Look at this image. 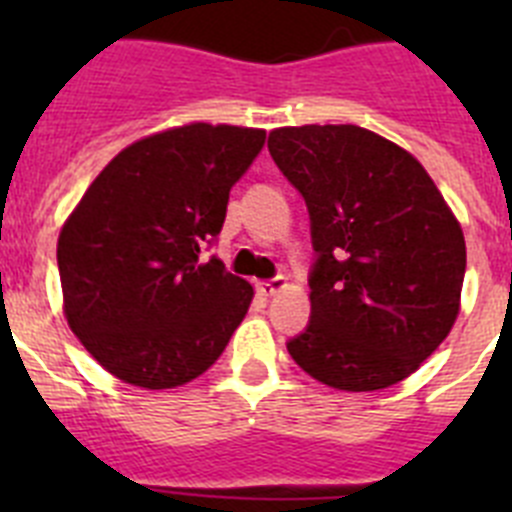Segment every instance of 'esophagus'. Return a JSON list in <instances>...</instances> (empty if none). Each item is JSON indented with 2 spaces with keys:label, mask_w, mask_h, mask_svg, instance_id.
Wrapping results in <instances>:
<instances>
[{
  "label": "esophagus",
  "mask_w": 512,
  "mask_h": 512,
  "mask_svg": "<svg viewBox=\"0 0 512 512\" xmlns=\"http://www.w3.org/2000/svg\"><path fill=\"white\" fill-rule=\"evenodd\" d=\"M256 289H259V295L274 297V295H279V292H284V289H287V279H284V277L266 279V282L256 284Z\"/></svg>",
  "instance_id": "34e87169"
}]
</instances>
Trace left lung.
<instances>
[{"mask_svg":"<svg viewBox=\"0 0 512 512\" xmlns=\"http://www.w3.org/2000/svg\"><path fill=\"white\" fill-rule=\"evenodd\" d=\"M310 212V325L287 343L333 390L408 379L449 336L467 269L464 233L418 158L359 125L269 133Z\"/></svg>","mask_w":512,"mask_h":512,"instance_id":"obj_1","label":"left lung"}]
</instances>
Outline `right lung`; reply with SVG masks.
I'll use <instances>...</instances> for the list:
<instances>
[{
  "mask_svg": "<svg viewBox=\"0 0 512 512\" xmlns=\"http://www.w3.org/2000/svg\"><path fill=\"white\" fill-rule=\"evenodd\" d=\"M266 130L189 122L122 148L58 235L63 315L122 382L182 387L207 372L246 318L253 287L200 259Z\"/></svg>",
  "mask_w": 512,
  "mask_h": 512,
  "instance_id": "1",
  "label": "right lung"
}]
</instances>
